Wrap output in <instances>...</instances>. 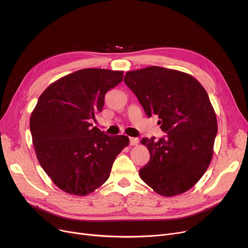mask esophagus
<instances>
[{
    "mask_svg": "<svg viewBox=\"0 0 248 248\" xmlns=\"http://www.w3.org/2000/svg\"><path fill=\"white\" fill-rule=\"evenodd\" d=\"M139 144V139L137 138H129V145L137 146Z\"/></svg>",
    "mask_w": 248,
    "mask_h": 248,
    "instance_id": "obj_1",
    "label": "esophagus"
}]
</instances>
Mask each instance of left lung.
Returning a JSON list of instances; mask_svg holds the SVG:
<instances>
[{
  "instance_id": "obj_1",
  "label": "left lung",
  "mask_w": 248,
  "mask_h": 248,
  "mask_svg": "<svg viewBox=\"0 0 248 248\" xmlns=\"http://www.w3.org/2000/svg\"><path fill=\"white\" fill-rule=\"evenodd\" d=\"M124 81L149 117L159 116L167 134L140 140L150 152L140 179L162 196L188 191L209 167L217 135L216 114L206 90L190 74L160 66L128 71Z\"/></svg>"
}]
</instances>
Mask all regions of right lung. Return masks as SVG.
<instances>
[{"label":"right lung","mask_w":248,"mask_h":248,"mask_svg":"<svg viewBox=\"0 0 248 248\" xmlns=\"http://www.w3.org/2000/svg\"><path fill=\"white\" fill-rule=\"evenodd\" d=\"M123 79V71L81 69L50 84L39 97L30 117L33 145L43 170L64 192L85 196L100 187L128 145L126 136H108L91 124L104 95Z\"/></svg>","instance_id":"add662e5"}]
</instances>
